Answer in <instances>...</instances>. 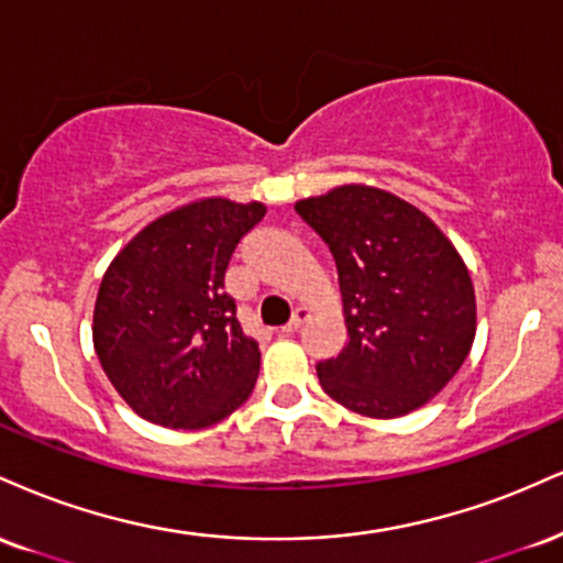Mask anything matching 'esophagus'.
Instances as JSON below:
<instances>
[{"instance_id":"34e87169","label":"esophagus","mask_w":563,"mask_h":563,"mask_svg":"<svg viewBox=\"0 0 563 563\" xmlns=\"http://www.w3.org/2000/svg\"><path fill=\"white\" fill-rule=\"evenodd\" d=\"M311 317V309H307V307H299L294 311V317H290V322L286 324V328H283V333H296V330L301 328L303 322H307Z\"/></svg>"}]
</instances>
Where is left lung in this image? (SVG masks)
Masks as SVG:
<instances>
[{
	"instance_id": "obj_1",
	"label": "left lung",
	"mask_w": 563,
	"mask_h": 563,
	"mask_svg": "<svg viewBox=\"0 0 563 563\" xmlns=\"http://www.w3.org/2000/svg\"><path fill=\"white\" fill-rule=\"evenodd\" d=\"M335 256L349 343L317 364L356 415L396 419L435 398L477 333L470 269L449 235L401 196L346 183L296 201Z\"/></svg>"
}]
</instances>
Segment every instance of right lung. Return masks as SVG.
Masks as SVG:
<instances>
[{
	"label": "right lung",
	"instance_id": "obj_1",
	"mask_svg": "<svg viewBox=\"0 0 563 563\" xmlns=\"http://www.w3.org/2000/svg\"><path fill=\"white\" fill-rule=\"evenodd\" d=\"M262 201L194 199L141 228L110 262L93 307V351L139 417L201 430L252 396L260 343L243 333L225 269Z\"/></svg>",
	"mask_w": 563,
	"mask_h": 563
}]
</instances>
